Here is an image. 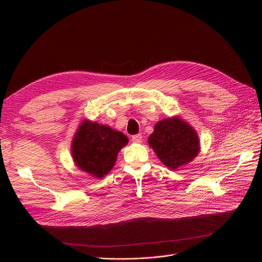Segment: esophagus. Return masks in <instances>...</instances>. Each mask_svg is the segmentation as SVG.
<instances>
[{
	"label": "esophagus",
	"mask_w": 262,
	"mask_h": 262,
	"mask_svg": "<svg viewBox=\"0 0 262 262\" xmlns=\"http://www.w3.org/2000/svg\"><path fill=\"white\" fill-rule=\"evenodd\" d=\"M132 141L137 142V143H140V142H142V134H136V136H133Z\"/></svg>",
	"instance_id": "1"
}]
</instances>
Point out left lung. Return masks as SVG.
I'll list each match as a JSON object with an SVG mask.
<instances>
[{
	"instance_id": "8db88e82",
	"label": "left lung",
	"mask_w": 262,
	"mask_h": 262,
	"mask_svg": "<svg viewBox=\"0 0 262 262\" xmlns=\"http://www.w3.org/2000/svg\"><path fill=\"white\" fill-rule=\"evenodd\" d=\"M148 144L170 169L191 162L200 149L196 132L179 118H168L157 122L148 138Z\"/></svg>"
}]
</instances>
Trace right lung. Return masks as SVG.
<instances>
[{
    "label": "right lung",
    "mask_w": 262,
    "mask_h": 262,
    "mask_svg": "<svg viewBox=\"0 0 262 262\" xmlns=\"http://www.w3.org/2000/svg\"><path fill=\"white\" fill-rule=\"evenodd\" d=\"M126 143L128 138L123 133L85 121L74 137L72 155L77 167L101 178L114 167L119 150Z\"/></svg>",
    "instance_id": "obj_1"
}]
</instances>
